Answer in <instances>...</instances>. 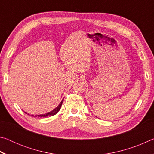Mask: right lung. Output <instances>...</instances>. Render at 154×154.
Returning a JSON list of instances; mask_svg holds the SVG:
<instances>
[{"instance_id":"right-lung-1","label":"right lung","mask_w":154,"mask_h":154,"mask_svg":"<svg viewBox=\"0 0 154 154\" xmlns=\"http://www.w3.org/2000/svg\"><path fill=\"white\" fill-rule=\"evenodd\" d=\"M62 103H63V100H62L61 101V103L59 104V105L57 106V107L56 109H54L53 111H51L50 112H49V113H45V114H42V115H36V116H35L36 117H41V118H44V117H48V116H54V115H56L58 112L60 111V109L61 108V106H62ZM26 113V112H25ZM29 115V114H28ZM32 116H33V115H32Z\"/></svg>"}]
</instances>
